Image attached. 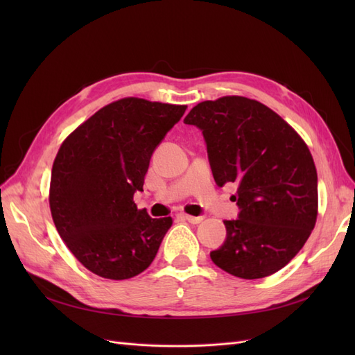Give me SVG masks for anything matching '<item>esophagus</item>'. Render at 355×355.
<instances>
[{
	"label": "esophagus",
	"instance_id": "obj_1",
	"mask_svg": "<svg viewBox=\"0 0 355 355\" xmlns=\"http://www.w3.org/2000/svg\"><path fill=\"white\" fill-rule=\"evenodd\" d=\"M180 218H184L185 220H188L189 223H200L202 222V216H191V214H180Z\"/></svg>",
	"mask_w": 355,
	"mask_h": 355
}]
</instances>
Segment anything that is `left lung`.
<instances>
[{
  "instance_id": "obj_1",
  "label": "left lung",
  "mask_w": 355,
  "mask_h": 355,
  "mask_svg": "<svg viewBox=\"0 0 355 355\" xmlns=\"http://www.w3.org/2000/svg\"><path fill=\"white\" fill-rule=\"evenodd\" d=\"M202 130L214 182L239 187V219L223 220L227 240L214 265L254 280L284 268L302 249L318 214L317 168L302 137L266 105L223 96L184 120Z\"/></svg>"
}]
</instances>
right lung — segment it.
I'll return each mask as SVG.
<instances>
[{
  "instance_id": "add662e5",
  "label": "right lung",
  "mask_w": 355,
  "mask_h": 355,
  "mask_svg": "<svg viewBox=\"0 0 355 355\" xmlns=\"http://www.w3.org/2000/svg\"><path fill=\"white\" fill-rule=\"evenodd\" d=\"M187 105L124 98L103 106L62 142L51 168L53 222L77 261L108 280L151 265L173 219L133 201L149 159Z\"/></svg>"
}]
</instances>
